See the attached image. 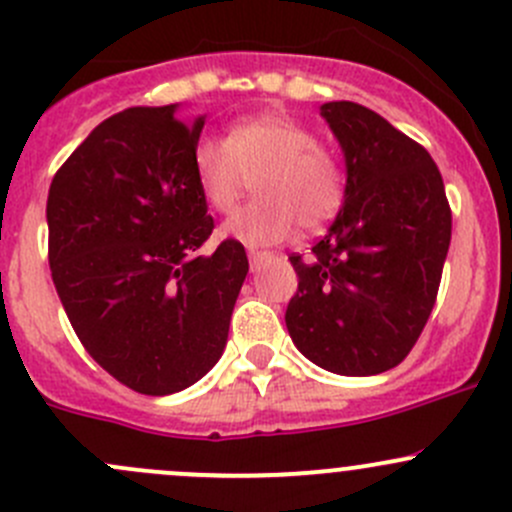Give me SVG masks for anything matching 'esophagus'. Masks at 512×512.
Here are the masks:
<instances>
[{"label": "esophagus", "instance_id": "obj_1", "mask_svg": "<svg viewBox=\"0 0 512 512\" xmlns=\"http://www.w3.org/2000/svg\"><path fill=\"white\" fill-rule=\"evenodd\" d=\"M247 257H250V267L252 270H257L260 267L262 260H267L270 257V252H262V250H247Z\"/></svg>", "mask_w": 512, "mask_h": 512}]
</instances>
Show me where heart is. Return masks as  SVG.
Here are the masks:
<instances>
[{
  "mask_svg": "<svg viewBox=\"0 0 512 512\" xmlns=\"http://www.w3.org/2000/svg\"><path fill=\"white\" fill-rule=\"evenodd\" d=\"M193 170L218 213L235 210L257 183L262 198L223 225L227 237L245 245L285 240L297 223L322 227L339 213L347 193L342 156L319 143L312 128L280 113L245 118L232 126L230 138H200Z\"/></svg>",
  "mask_w": 512,
  "mask_h": 512,
  "instance_id": "heart-1",
  "label": "heart"
}]
</instances>
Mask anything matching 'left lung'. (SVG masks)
Masks as SVG:
<instances>
[{"label": "left lung", "instance_id": "left-lung-1", "mask_svg": "<svg viewBox=\"0 0 512 512\" xmlns=\"http://www.w3.org/2000/svg\"><path fill=\"white\" fill-rule=\"evenodd\" d=\"M347 158L344 208L312 255H289L299 285L285 322L322 369L371 376L414 349L451 245L438 165L386 118L352 101L322 106Z\"/></svg>", "mask_w": 512, "mask_h": 512}]
</instances>
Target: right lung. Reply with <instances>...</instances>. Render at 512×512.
I'll use <instances>...</instances> for the list:
<instances>
[{
    "label": "right lung",
    "mask_w": 512,
    "mask_h": 512,
    "mask_svg": "<svg viewBox=\"0 0 512 512\" xmlns=\"http://www.w3.org/2000/svg\"><path fill=\"white\" fill-rule=\"evenodd\" d=\"M203 123L173 103L126 108L64 160L46 200L51 280L76 337L146 396L213 369L250 270L232 237L200 255L215 227L193 170Z\"/></svg>",
    "instance_id": "obj_1"
}]
</instances>
